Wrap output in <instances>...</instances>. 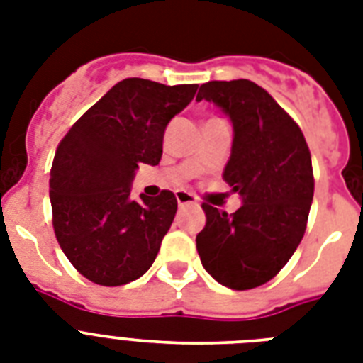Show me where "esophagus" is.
<instances>
[{
    "mask_svg": "<svg viewBox=\"0 0 363 363\" xmlns=\"http://www.w3.org/2000/svg\"><path fill=\"white\" fill-rule=\"evenodd\" d=\"M177 203L179 207H190V205H198V198L190 192H184V190H177L175 192Z\"/></svg>",
    "mask_w": 363,
    "mask_h": 363,
    "instance_id": "esophagus-1",
    "label": "esophagus"
}]
</instances>
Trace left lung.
Segmentation results:
<instances>
[{"label":"left lung","mask_w":363,"mask_h":363,"mask_svg":"<svg viewBox=\"0 0 363 363\" xmlns=\"http://www.w3.org/2000/svg\"><path fill=\"white\" fill-rule=\"evenodd\" d=\"M198 99H209L232 118L224 181L242 205L232 215L201 205L207 222L196 247L213 279L250 290L271 281L303 239L315 194L309 147L292 116L248 79L205 82Z\"/></svg>","instance_id":"obj_1"}]
</instances>
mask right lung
<instances>
[{"instance_id":"1","label":"right lung","mask_w":363,"mask_h":363,"mask_svg":"<svg viewBox=\"0 0 363 363\" xmlns=\"http://www.w3.org/2000/svg\"><path fill=\"white\" fill-rule=\"evenodd\" d=\"M198 84L165 86L147 79L116 82L71 125L50 169L52 228L73 267L101 286L145 275L177 213V198L131 199L139 164L158 165L165 125Z\"/></svg>"}]
</instances>
